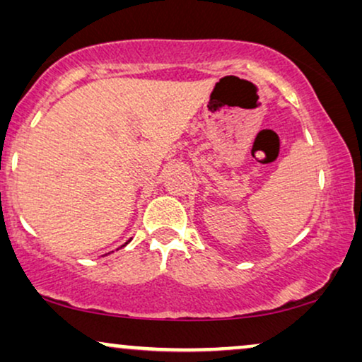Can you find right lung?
<instances>
[{"label": "right lung", "instance_id": "right-lung-1", "mask_svg": "<svg viewBox=\"0 0 362 362\" xmlns=\"http://www.w3.org/2000/svg\"><path fill=\"white\" fill-rule=\"evenodd\" d=\"M128 242H130V240H128ZM128 242H127V244H128ZM127 244H125V245H127ZM122 247H123V245H122Z\"/></svg>", "mask_w": 362, "mask_h": 362}]
</instances>
